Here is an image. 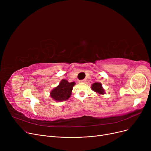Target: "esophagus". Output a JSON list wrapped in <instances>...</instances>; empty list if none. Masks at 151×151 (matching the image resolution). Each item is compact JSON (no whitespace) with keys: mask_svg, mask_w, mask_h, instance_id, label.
I'll use <instances>...</instances> for the list:
<instances>
[{"mask_svg":"<svg viewBox=\"0 0 151 151\" xmlns=\"http://www.w3.org/2000/svg\"><path fill=\"white\" fill-rule=\"evenodd\" d=\"M86 81V80H82L80 81V83H85Z\"/></svg>","mask_w":151,"mask_h":151,"instance_id":"34e87169","label":"esophagus"}]
</instances>
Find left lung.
Returning a JSON list of instances; mask_svg holds the SVG:
<instances>
[{"mask_svg": "<svg viewBox=\"0 0 151 151\" xmlns=\"http://www.w3.org/2000/svg\"><path fill=\"white\" fill-rule=\"evenodd\" d=\"M91 88L92 91L99 94H105L104 89L102 88V84L100 83H95L92 84Z\"/></svg>", "mask_w": 151, "mask_h": 151, "instance_id": "1", "label": "left lung"}]
</instances>
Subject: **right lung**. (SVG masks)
Segmentation results:
<instances>
[{"label": "right lung", "mask_w": 151, "mask_h": 151, "mask_svg": "<svg viewBox=\"0 0 151 151\" xmlns=\"http://www.w3.org/2000/svg\"><path fill=\"white\" fill-rule=\"evenodd\" d=\"M75 84V82L69 83L66 80H62L56 88L51 91V97L57 101L68 100L71 95V91Z\"/></svg>", "instance_id": "obj_1"}]
</instances>
